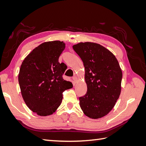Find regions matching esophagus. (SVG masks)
<instances>
[{
	"label": "esophagus",
	"instance_id": "obj_1",
	"mask_svg": "<svg viewBox=\"0 0 146 146\" xmlns=\"http://www.w3.org/2000/svg\"><path fill=\"white\" fill-rule=\"evenodd\" d=\"M77 77H76V76H74V77H72V80H74V83H76V82H77Z\"/></svg>",
	"mask_w": 146,
	"mask_h": 146
}]
</instances>
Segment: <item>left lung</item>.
Masks as SVG:
<instances>
[{
    "label": "left lung",
    "mask_w": 146,
    "mask_h": 146,
    "mask_svg": "<svg viewBox=\"0 0 146 146\" xmlns=\"http://www.w3.org/2000/svg\"><path fill=\"white\" fill-rule=\"evenodd\" d=\"M72 47L85 70L87 92L79 98L80 107L88 117H102L113 109L121 94L122 73L118 61L99 44L80 42Z\"/></svg>",
    "instance_id": "1"
}]
</instances>
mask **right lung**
Returning <instances> with one entry per match:
<instances>
[{
    "label": "right lung",
    "instance_id": "1",
    "mask_svg": "<svg viewBox=\"0 0 146 146\" xmlns=\"http://www.w3.org/2000/svg\"><path fill=\"white\" fill-rule=\"evenodd\" d=\"M64 48L63 41L44 42L31 52L21 66L18 80L22 96L38 115L54 113L61 103L63 92L73 87L63 78L66 65L58 62Z\"/></svg>",
    "mask_w": 146,
    "mask_h": 146
}]
</instances>
